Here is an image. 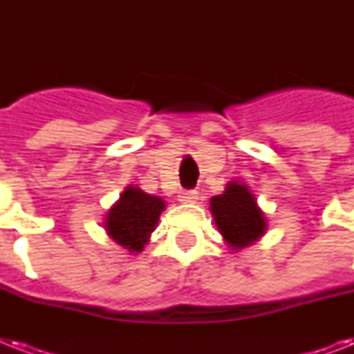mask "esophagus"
<instances>
[{"mask_svg": "<svg viewBox=\"0 0 354 354\" xmlns=\"http://www.w3.org/2000/svg\"><path fill=\"white\" fill-rule=\"evenodd\" d=\"M178 200L182 204H194L198 200V193L196 191H182V193L178 194Z\"/></svg>", "mask_w": 354, "mask_h": 354, "instance_id": "1", "label": "esophagus"}]
</instances>
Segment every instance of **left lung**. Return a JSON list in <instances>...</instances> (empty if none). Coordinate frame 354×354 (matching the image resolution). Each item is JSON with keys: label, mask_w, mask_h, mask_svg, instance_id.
Listing matches in <instances>:
<instances>
[{"label": "left lung", "mask_w": 354, "mask_h": 354, "mask_svg": "<svg viewBox=\"0 0 354 354\" xmlns=\"http://www.w3.org/2000/svg\"><path fill=\"white\" fill-rule=\"evenodd\" d=\"M211 213L218 232L233 250L252 244L266 230V218L246 185L232 182L226 191L211 198Z\"/></svg>", "instance_id": "8db88e82"}]
</instances>
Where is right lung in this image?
Returning a JSON list of instances; mask_svg holds the SVG:
<instances>
[{
	"instance_id": "right-lung-1",
	"label": "right lung",
	"mask_w": 354,
	"mask_h": 354,
	"mask_svg": "<svg viewBox=\"0 0 354 354\" xmlns=\"http://www.w3.org/2000/svg\"><path fill=\"white\" fill-rule=\"evenodd\" d=\"M163 209L165 202L161 198L138 187H127L106 216L108 235L128 252H141Z\"/></svg>"
}]
</instances>
